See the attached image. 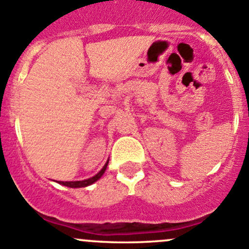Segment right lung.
Returning <instances> with one entry per match:
<instances>
[{
    "mask_svg": "<svg viewBox=\"0 0 249 249\" xmlns=\"http://www.w3.org/2000/svg\"><path fill=\"white\" fill-rule=\"evenodd\" d=\"M107 165H108V161H107L106 164H105V166L102 167V170L99 173H97V175H95L94 177H91V178H88V179L76 180V182H59V183H60V184L66 185V187H70V188H84V187H88V185L92 184V183H95L97 179H100V178L102 177V175H104L105 171H106Z\"/></svg>",
    "mask_w": 249,
    "mask_h": 249,
    "instance_id": "add662e5",
    "label": "right lung"
}]
</instances>
